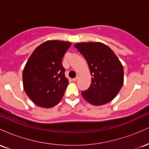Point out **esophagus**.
<instances>
[{"label": "esophagus", "mask_w": 149, "mask_h": 149, "mask_svg": "<svg viewBox=\"0 0 149 149\" xmlns=\"http://www.w3.org/2000/svg\"><path fill=\"white\" fill-rule=\"evenodd\" d=\"M78 77L77 76V77H76V78H73L72 79V80L73 82H76V81H77V80H78Z\"/></svg>", "instance_id": "1"}]
</instances>
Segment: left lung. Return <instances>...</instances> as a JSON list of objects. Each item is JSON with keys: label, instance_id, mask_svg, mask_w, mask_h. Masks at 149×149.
I'll use <instances>...</instances> for the list:
<instances>
[{"label": "left lung", "instance_id": "1", "mask_svg": "<svg viewBox=\"0 0 149 149\" xmlns=\"http://www.w3.org/2000/svg\"><path fill=\"white\" fill-rule=\"evenodd\" d=\"M74 47L88 63L91 84L81 91L83 98L95 106L113 100L123 85V65L111 49L102 42H80Z\"/></svg>", "mask_w": 149, "mask_h": 149}]
</instances>
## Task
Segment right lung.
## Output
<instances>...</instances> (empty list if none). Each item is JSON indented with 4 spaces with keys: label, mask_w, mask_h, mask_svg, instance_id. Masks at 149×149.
I'll return each instance as SVG.
<instances>
[{
    "label": "right lung",
    "mask_w": 149,
    "mask_h": 149,
    "mask_svg": "<svg viewBox=\"0 0 149 149\" xmlns=\"http://www.w3.org/2000/svg\"><path fill=\"white\" fill-rule=\"evenodd\" d=\"M71 45L69 42L48 40L38 46L27 61L23 71L24 89L38 107H54L64 96L69 80L62 59Z\"/></svg>",
    "instance_id": "right-lung-1"
}]
</instances>
